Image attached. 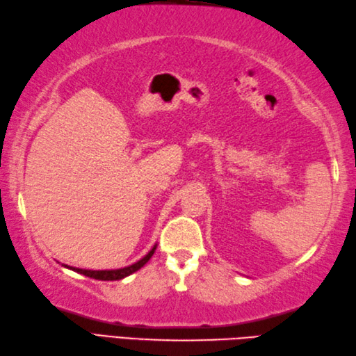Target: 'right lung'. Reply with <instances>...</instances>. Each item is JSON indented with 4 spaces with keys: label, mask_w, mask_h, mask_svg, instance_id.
Returning <instances> with one entry per match:
<instances>
[{
    "label": "right lung",
    "mask_w": 356,
    "mask_h": 356,
    "mask_svg": "<svg viewBox=\"0 0 356 356\" xmlns=\"http://www.w3.org/2000/svg\"><path fill=\"white\" fill-rule=\"evenodd\" d=\"M155 248L156 247H154L151 251L147 252V254L143 257V259H140L138 262H136L134 265H131V266H126V268H122V270H111V271H91V270H81V268H70V270H73V271H76V273H79V274H83V275H86V277H91V279H96V280H120V279H123V277H126V275H129V274H132V273H136V271H138L141 266L143 265H146L147 264V260L152 257V254L155 252ZM64 266H67V265H64ZM68 268V266H67Z\"/></svg>",
    "instance_id": "right-lung-1"
}]
</instances>
